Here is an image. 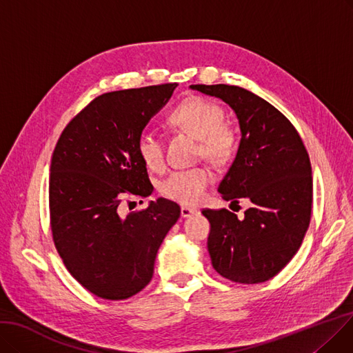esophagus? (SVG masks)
<instances>
[{
    "instance_id": "1",
    "label": "esophagus",
    "mask_w": 353,
    "mask_h": 353,
    "mask_svg": "<svg viewBox=\"0 0 353 353\" xmlns=\"http://www.w3.org/2000/svg\"><path fill=\"white\" fill-rule=\"evenodd\" d=\"M196 213L195 208H190V207H181V216L182 217H190L192 214Z\"/></svg>"
}]
</instances>
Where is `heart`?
<instances>
[{
  "mask_svg": "<svg viewBox=\"0 0 353 353\" xmlns=\"http://www.w3.org/2000/svg\"><path fill=\"white\" fill-rule=\"evenodd\" d=\"M168 121L199 139V153L211 161H223L234 149L236 133L224 123L223 107L208 98H185L171 110ZM137 152L149 168L159 169L165 162L163 137L157 130H143L137 140ZM211 179L213 174L204 166L182 169L162 182L161 191L169 200L195 205L203 201Z\"/></svg>",
  "mask_w": 353,
  "mask_h": 353,
  "instance_id": "1",
  "label": "heart"
}]
</instances>
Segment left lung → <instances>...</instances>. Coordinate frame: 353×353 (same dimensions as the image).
Segmentation results:
<instances>
[{
    "label": "left lung",
    "instance_id": "obj_1",
    "mask_svg": "<svg viewBox=\"0 0 353 353\" xmlns=\"http://www.w3.org/2000/svg\"><path fill=\"white\" fill-rule=\"evenodd\" d=\"M191 88L221 98L234 110L242 139L217 191L232 204L242 199L252 203L242 220L225 208L201 211L211 225V263L233 283H265L297 253L312 219L307 149L283 112L253 92L225 83Z\"/></svg>",
    "mask_w": 353,
    "mask_h": 353
}]
</instances>
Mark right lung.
Here are the masks:
<instances>
[{"mask_svg":"<svg viewBox=\"0 0 353 353\" xmlns=\"http://www.w3.org/2000/svg\"><path fill=\"white\" fill-rule=\"evenodd\" d=\"M178 83L105 92L68 123L52 154L50 229L66 270L91 294L125 300L153 276L158 249L181 208L165 199L121 216L128 195L153 191L137 140Z\"/></svg>","mask_w":353,"mask_h":353,"instance_id":"1","label":"right lung"}]
</instances>
